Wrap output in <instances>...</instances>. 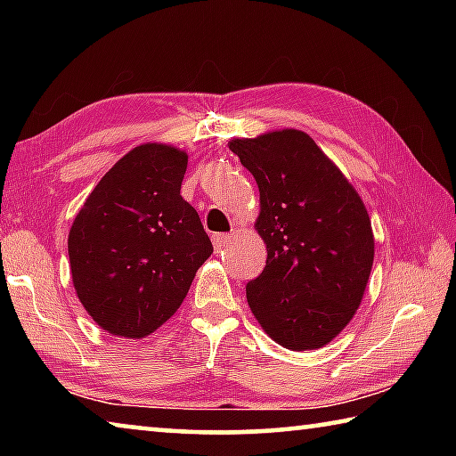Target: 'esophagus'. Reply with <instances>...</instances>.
Here are the masks:
<instances>
[{
    "label": "esophagus",
    "mask_w": 456,
    "mask_h": 456,
    "mask_svg": "<svg viewBox=\"0 0 456 456\" xmlns=\"http://www.w3.org/2000/svg\"><path fill=\"white\" fill-rule=\"evenodd\" d=\"M229 239H231V235H227V233H215L213 237H211V241H213V247H215V251H221V249H225V245L229 243Z\"/></svg>",
    "instance_id": "obj_1"
}]
</instances>
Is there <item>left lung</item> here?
Here are the masks:
<instances>
[{
	"label": "left lung",
	"instance_id": "obj_1",
	"mask_svg": "<svg viewBox=\"0 0 456 456\" xmlns=\"http://www.w3.org/2000/svg\"><path fill=\"white\" fill-rule=\"evenodd\" d=\"M259 187L264 272L245 285L253 315L288 350H315L346 328L364 296L374 235L364 203L302 130L229 142Z\"/></svg>",
	"mask_w": 456,
	"mask_h": 456
}]
</instances>
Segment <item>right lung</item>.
I'll return each mask as SVG.
<instances>
[{"instance_id": "add662e5", "label": "right lung", "mask_w": 456, "mask_h": 456, "mask_svg": "<svg viewBox=\"0 0 456 456\" xmlns=\"http://www.w3.org/2000/svg\"><path fill=\"white\" fill-rule=\"evenodd\" d=\"M187 152L141 144L125 154L76 215L68 256L86 312L114 336L144 338L179 310L213 253L181 197Z\"/></svg>"}]
</instances>
